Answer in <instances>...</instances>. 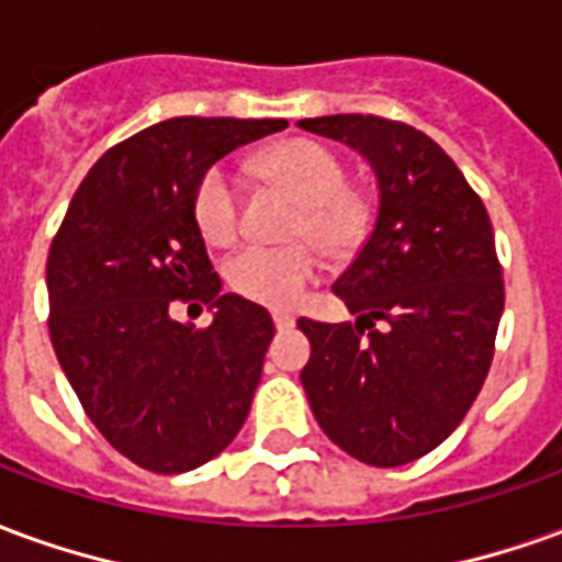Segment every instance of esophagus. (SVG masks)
Wrapping results in <instances>:
<instances>
[{
    "mask_svg": "<svg viewBox=\"0 0 562 562\" xmlns=\"http://www.w3.org/2000/svg\"><path fill=\"white\" fill-rule=\"evenodd\" d=\"M273 325L280 330H289L294 325V316L292 313H285V310H277V313H273Z\"/></svg>",
    "mask_w": 562,
    "mask_h": 562,
    "instance_id": "1",
    "label": "esophagus"
}]
</instances>
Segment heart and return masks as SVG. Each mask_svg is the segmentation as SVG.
<instances>
[{
	"label": "heart",
	"instance_id": "1",
	"mask_svg": "<svg viewBox=\"0 0 562 562\" xmlns=\"http://www.w3.org/2000/svg\"><path fill=\"white\" fill-rule=\"evenodd\" d=\"M256 171L301 201L292 234L297 244L246 246L228 261L225 280L234 292L265 306H292L322 273V246L330 256H346L364 244L370 204L349 189V165L328 144L289 138L265 149ZM192 216L210 246H232L244 234L240 186L228 165H210L192 195Z\"/></svg>",
	"mask_w": 562,
	"mask_h": 562
}]
</instances>
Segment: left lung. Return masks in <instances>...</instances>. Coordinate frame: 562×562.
I'll return each mask as SVG.
<instances>
[{
    "instance_id": "8db88e82",
    "label": "left lung",
    "mask_w": 562,
    "mask_h": 562,
    "mask_svg": "<svg viewBox=\"0 0 562 562\" xmlns=\"http://www.w3.org/2000/svg\"><path fill=\"white\" fill-rule=\"evenodd\" d=\"M301 126L361 149L379 177L373 234L334 282L358 322L297 318L313 346L301 382L330 442L403 467L446 442L494 361L506 285L491 216L418 128L373 114Z\"/></svg>"
}]
</instances>
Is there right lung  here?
Returning a JSON list of instances; mask_svg holds the SVG:
<instances>
[{"mask_svg":"<svg viewBox=\"0 0 562 562\" xmlns=\"http://www.w3.org/2000/svg\"><path fill=\"white\" fill-rule=\"evenodd\" d=\"M285 120L173 116L95 161L47 252L50 342L83 413L159 475L195 470L244 427L273 340L265 306L220 294L192 216L201 173ZM173 303H210L189 329Z\"/></svg>","mask_w":562,"mask_h":562,"instance_id":"1","label":"right lung"}]
</instances>
